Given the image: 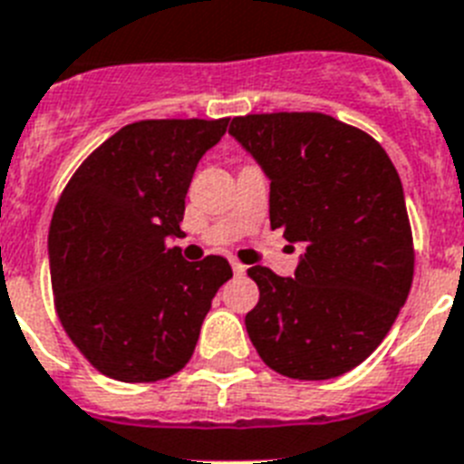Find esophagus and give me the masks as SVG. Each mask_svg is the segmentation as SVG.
Instances as JSON below:
<instances>
[{"mask_svg":"<svg viewBox=\"0 0 464 464\" xmlns=\"http://www.w3.org/2000/svg\"><path fill=\"white\" fill-rule=\"evenodd\" d=\"M231 268H233V274H236V276H243L245 271H247V266H245V264H240V262H231Z\"/></svg>","mask_w":464,"mask_h":464,"instance_id":"obj_1","label":"esophagus"}]
</instances>
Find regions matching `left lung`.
<instances>
[{"label": "left lung", "mask_w": 464, "mask_h": 464, "mask_svg": "<svg viewBox=\"0 0 464 464\" xmlns=\"http://www.w3.org/2000/svg\"><path fill=\"white\" fill-rule=\"evenodd\" d=\"M228 134L271 181V228L299 243L295 278L247 268L259 302L245 328L268 368L330 380L387 337L412 283V233L384 148L323 112L233 118Z\"/></svg>", "instance_id": "8db88e82"}]
</instances>
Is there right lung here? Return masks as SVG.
Instances as JSON below:
<instances>
[{
	"mask_svg": "<svg viewBox=\"0 0 464 464\" xmlns=\"http://www.w3.org/2000/svg\"><path fill=\"white\" fill-rule=\"evenodd\" d=\"M224 120H141L101 143L53 209L49 268L56 314L103 375L158 382L193 356L212 299L233 271L224 256L186 262V193Z\"/></svg>",
	"mask_w": 464,
	"mask_h": 464,
	"instance_id": "add662e5",
	"label": "right lung"
}]
</instances>
